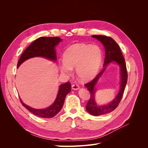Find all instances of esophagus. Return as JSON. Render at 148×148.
<instances>
[{"mask_svg": "<svg viewBox=\"0 0 148 148\" xmlns=\"http://www.w3.org/2000/svg\"><path fill=\"white\" fill-rule=\"evenodd\" d=\"M71 88L74 89V90H77V89H78L79 88V85L77 84H73L72 85H71Z\"/></svg>", "mask_w": 148, "mask_h": 148, "instance_id": "obj_1", "label": "esophagus"}]
</instances>
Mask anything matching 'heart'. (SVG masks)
I'll list each match as a JSON object with an SVG mask.
<instances>
[{"label": "heart", "instance_id": "b5f03b06", "mask_svg": "<svg viewBox=\"0 0 148 148\" xmlns=\"http://www.w3.org/2000/svg\"><path fill=\"white\" fill-rule=\"evenodd\" d=\"M64 59L60 65L62 73L70 75L72 68L76 67L78 77L82 81H88L95 77L99 70L102 51L96 45L76 44L65 51Z\"/></svg>", "mask_w": 148, "mask_h": 148}]
</instances>
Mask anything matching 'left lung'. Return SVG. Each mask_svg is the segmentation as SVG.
<instances>
[{"label":"left lung","instance_id":"1","mask_svg":"<svg viewBox=\"0 0 148 148\" xmlns=\"http://www.w3.org/2000/svg\"><path fill=\"white\" fill-rule=\"evenodd\" d=\"M92 37L96 38L104 45L106 51V56L104 62V67L101 72L94 78L92 81L84 84L90 92V98L86 106V109L89 114L95 116H99L111 112L114 110L119 106L122 100L125 86L127 82L128 73L125 59L120 51L119 46L114 40L107 36L92 35ZM111 61H115L119 65L121 71V84L120 91L118 96L109 105L99 107L97 106L94 101V86L101 74L105 69V66Z\"/></svg>","mask_w":148,"mask_h":148}]
</instances>
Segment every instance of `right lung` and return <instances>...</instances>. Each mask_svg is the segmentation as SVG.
<instances>
[{
	"instance_id": "add662e5",
	"label": "right lung",
	"mask_w": 148,
	"mask_h": 148,
	"mask_svg": "<svg viewBox=\"0 0 148 148\" xmlns=\"http://www.w3.org/2000/svg\"><path fill=\"white\" fill-rule=\"evenodd\" d=\"M62 39L59 37H41L31 43L22 53L17 64L18 67L24 61L34 57H42L55 61L57 59L55 46ZM71 91V84L66 82L59 87L57 98L53 104L44 109H35L26 106L20 99L22 105L31 113L42 118H52L59 112L63 107L65 97Z\"/></svg>"
}]
</instances>
